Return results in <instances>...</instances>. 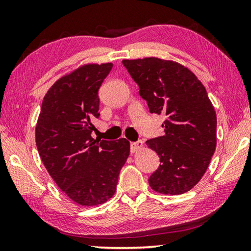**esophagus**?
I'll list each match as a JSON object with an SVG mask.
<instances>
[{"instance_id": "34e87169", "label": "esophagus", "mask_w": 251, "mask_h": 251, "mask_svg": "<svg viewBox=\"0 0 251 251\" xmlns=\"http://www.w3.org/2000/svg\"><path fill=\"white\" fill-rule=\"evenodd\" d=\"M144 146V143L142 141H137V142H133L130 143V151L131 152H135L141 150Z\"/></svg>"}]
</instances>
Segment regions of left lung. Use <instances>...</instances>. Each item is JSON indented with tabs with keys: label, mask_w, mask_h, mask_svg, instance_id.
Wrapping results in <instances>:
<instances>
[{
	"label": "left lung",
	"mask_w": 251,
	"mask_h": 251,
	"mask_svg": "<svg viewBox=\"0 0 251 251\" xmlns=\"http://www.w3.org/2000/svg\"><path fill=\"white\" fill-rule=\"evenodd\" d=\"M123 65L139 87L150 112L164 114L165 135L148 139L160 159L148 182L155 192L180 195L201 179L216 150L217 117L193 72L157 57L124 59Z\"/></svg>",
	"instance_id": "obj_1"
}]
</instances>
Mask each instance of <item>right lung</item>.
<instances>
[{
	"instance_id": "right-lung-1",
	"label": "right lung",
	"mask_w": 251,
	"mask_h": 251,
	"mask_svg": "<svg viewBox=\"0 0 251 251\" xmlns=\"http://www.w3.org/2000/svg\"><path fill=\"white\" fill-rule=\"evenodd\" d=\"M112 63L87 64L59 78L44 96L35 128L36 147L50 177L80 206H97L116 192L129 142L97 141L99 90Z\"/></svg>"
}]
</instances>
